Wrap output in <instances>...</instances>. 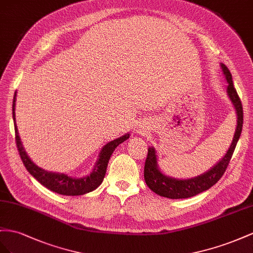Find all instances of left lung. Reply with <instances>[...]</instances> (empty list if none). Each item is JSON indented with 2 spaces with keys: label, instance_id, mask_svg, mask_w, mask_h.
Segmentation results:
<instances>
[{
  "label": "left lung",
  "instance_id": "1",
  "mask_svg": "<svg viewBox=\"0 0 253 253\" xmlns=\"http://www.w3.org/2000/svg\"><path fill=\"white\" fill-rule=\"evenodd\" d=\"M220 67L228 83V96L234 106L237 117V125L232 143H231L226 155L223 156L221 160L216 163L211 169H209L208 171L204 172V174L191 179H176L164 175L163 172L159 169L156 149L154 147H149L145 165H144V179H145V182L149 189L162 197H167L170 199H183L196 196V195L212 187L221 178L223 172L227 169V167L231 160V157L233 155L237 141H239L241 136V132L243 129L244 113L242 102L233 85L232 75H231L229 69L225 64L220 63Z\"/></svg>",
  "mask_w": 253,
  "mask_h": 253
}]
</instances>
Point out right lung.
Here are the masks:
<instances>
[{"instance_id":"obj_1","label":"right lung","mask_w":253,"mask_h":253,"mask_svg":"<svg viewBox=\"0 0 253 253\" xmlns=\"http://www.w3.org/2000/svg\"><path fill=\"white\" fill-rule=\"evenodd\" d=\"M16 95L17 93H14L12 103V118L14 122L16 143L20 157L22 159V162L28 172H30L36 180H38L43 186H45L46 189L55 193H58L60 195H66V196H78V195H84L94 191L96 187H98L99 184L103 182L104 177L106 175L108 162H109V159L114 149L117 148L121 143L125 142L127 139H129L130 133H126L120 136L119 139H115L106 144L102 148V151L99 153L98 160L89 176L82 178H72L66 174L47 171L37 167V165L31 160L23 147L22 142H21L16 124V114H14V110H16Z\"/></svg>"}]
</instances>
